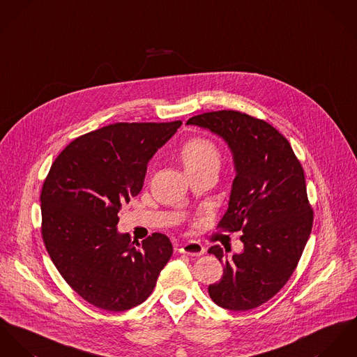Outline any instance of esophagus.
<instances>
[{"label":"esophagus","mask_w":357,"mask_h":357,"mask_svg":"<svg viewBox=\"0 0 357 357\" xmlns=\"http://www.w3.org/2000/svg\"><path fill=\"white\" fill-rule=\"evenodd\" d=\"M179 252L183 255H189V256H201V255H204L205 249L197 241H189L181 246Z\"/></svg>","instance_id":"34e87169"}]
</instances>
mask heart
<instances>
[{
  "label": "heart",
  "mask_w": 357,
  "mask_h": 357,
  "mask_svg": "<svg viewBox=\"0 0 357 357\" xmlns=\"http://www.w3.org/2000/svg\"><path fill=\"white\" fill-rule=\"evenodd\" d=\"M179 158L186 172L215 169L218 171L222 164V155L215 142L204 137H195L183 144Z\"/></svg>",
  "instance_id": "1"
}]
</instances>
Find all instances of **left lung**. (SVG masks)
Instances as JSON below:
<instances>
[{
    "label": "left lung",
    "instance_id": "left-lung-1",
    "mask_svg": "<svg viewBox=\"0 0 357 357\" xmlns=\"http://www.w3.org/2000/svg\"><path fill=\"white\" fill-rule=\"evenodd\" d=\"M220 135L236 162L229 209L218 227L242 231L243 250L227 256L208 249L225 264L223 277L208 286L212 301L230 311H249L273 298L294 273L310 238L314 209L304 169L289 141L264 120L223 109L188 120Z\"/></svg>",
    "mask_w": 357,
    "mask_h": 357
}]
</instances>
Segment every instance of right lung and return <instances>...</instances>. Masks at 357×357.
Segmentation results:
<instances>
[{
  "instance_id": "add662e5",
  "label": "right lung",
  "mask_w": 357,
  "mask_h": 357,
  "mask_svg": "<svg viewBox=\"0 0 357 357\" xmlns=\"http://www.w3.org/2000/svg\"><path fill=\"white\" fill-rule=\"evenodd\" d=\"M181 124L115 123L83 134L56 158L43 182L45 248L64 280L100 310L142 304L172 256L165 234L131 242L116 226L121 205L144 186L149 160Z\"/></svg>"
}]
</instances>
